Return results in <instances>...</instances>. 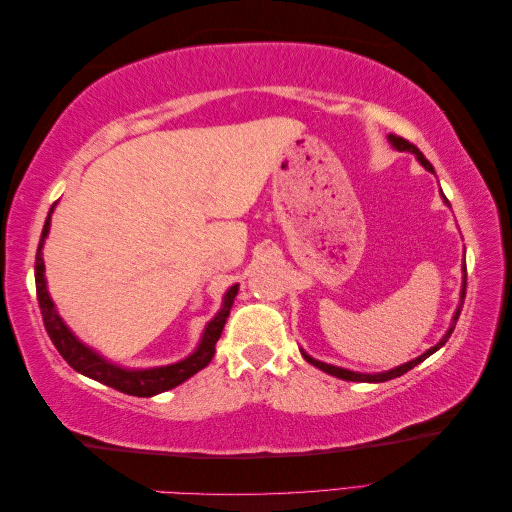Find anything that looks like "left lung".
Masks as SVG:
<instances>
[{"mask_svg":"<svg viewBox=\"0 0 512 512\" xmlns=\"http://www.w3.org/2000/svg\"><path fill=\"white\" fill-rule=\"evenodd\" d=\"M387 138H389V143L394 145L398 151H409V154H413V156H416V158L420 160V165H422L424 169L431 171V173H436V171H433V165H431V162L422 156V151H420L416 145H411L409 140L400 138V136H396V134H389ZM442 198H444V195H442ZM444 202L449 204V200H447V198H444ZM464 297H466V264H464V284H462V299H464ZM460 312H462V303H460V306H458V310H455V317H453V323H451L449 332L442 336V341H440L438 345H433L431 350H427V352H424V354H422V356H418V358H413V361H409V363H405V365H400V367L389 369V372H380V374H361V372H350V369H343V367H334V365H328V363H321V361H317V358L308 356L306 352H301V354H303V358H306V361H308L310 365H314V367L323 369V372H325V374H330V376L343 378V380H354V383H385V380H391V378H398V376H402V374H407L409 369H413V367H416L418 363H422L424 358H429L433 352H438L440 347L449 341L451 332L455 330V323H458Z\"/></svg>","mask_w":512,"mask_h":512,"instance_id":"1","label":"left lung"}]
</instances>
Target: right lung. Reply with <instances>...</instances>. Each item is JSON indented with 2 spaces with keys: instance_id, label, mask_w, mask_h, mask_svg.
Segmentation results:
<instances>
[{
  "instance_id": "add662e5",
  "label": "right lung",
  "mask_w": 512,
  "mask_h": 512,
  "mask_svg": "<svg viewBox=\"0 0 512 512\" xmlns=\"http://www.w3.org/2000/svg\"><path fill=\"white\" fill-rule=\"evenodd\" d=\"M52 213V209H50ZM50 213L46 217V224H43L41 231V239H39V248H37V259H35V284H37V301L41 308V317H43V325H46V332L52 339L54 347H57L59 354L68 361V365L76 372H81L83 376H90L99 383L114 387L123 394L129 396H138V398H149L156 396L160 391H167L178 387L184 380L191 378L193 374H198L200 369H204L206 365L211 363V358L215 354V343L222 336L224 323L231 314V306L233 299L237 295V284L228 288V292L224 295V303L220 312L209 321V325L204 328L202 341L198 345L191 356L184 358L180 363L173 365H165V367H154V369H125L118 367L110 361H105L101 354H96L94 350H90L88 345H83L76 336L70 332L68 325L63 323V319L54 310V303L48 295L46 288V264H43V242H46L48 231H50Z\"/></svg>"
}]
</instances>
